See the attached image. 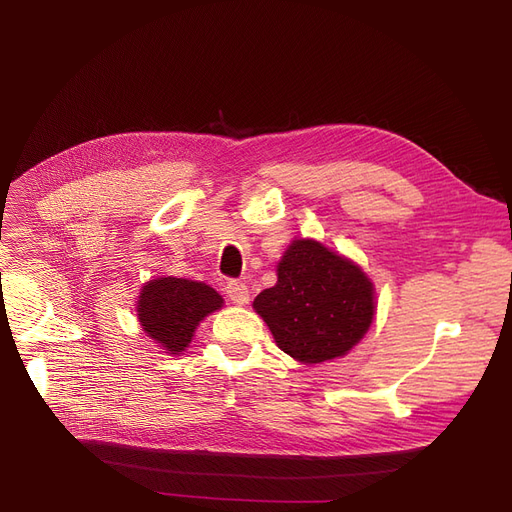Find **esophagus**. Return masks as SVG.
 I'll use <instances>...</instances> for the list:
<instances>
[{"label": "esophagus", "instance_id": "obj_1", "mask_svg": "<svg viewBox=\"0 0 512 512\" xmlns=\"http://www.w3.org/2000/svg\"><path fill=\"white\" fill-rule=\"evenodd\" d=\"M226 294L228 299L235 305H245L250 303V288H247L243 282H228L226 284Z\"/></svg>", "mask_w": 512, "mask_h": 512}]
</instances>
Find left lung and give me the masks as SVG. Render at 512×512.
I'll use <instances>...</instances> for the list:
<instances>
[{
	"label": "left lung",
	"mask_w": 512,
	"mask_h": 512,
	"mask_svg": "<svg viewBox=\"0 0 512 512\" xmlns=\"http://www.w3.org/2000/svg\"><path fill=\"white\" fill-rule=\"evenodd\" d=\"M277 348L303 365L339 359L376 316V288L350 258L316 239H294L277 262V284L254 299Z\"/></svg>",
	"instance_id": "left-lung-1"
}]
</instances>
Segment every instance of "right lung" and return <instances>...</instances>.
I'll return each mask as SVG.
<instances>
[{"label": "right lung", "instance_id": "obj_1", "mask_svg": "<svg viewBox=\"0 0 512 512\" xmlns=\"http://www.w3.org/2000/svg\"><path fill=\"white\" fill-rule=\"evenodd\" d=\"M222 305V294L205 282L168 275L143 284L136 299V316L147 337L175 356L188 350L198 324Z\"/></svg>", "mask_w": 512, "mask_h": 512}]
</instances>
